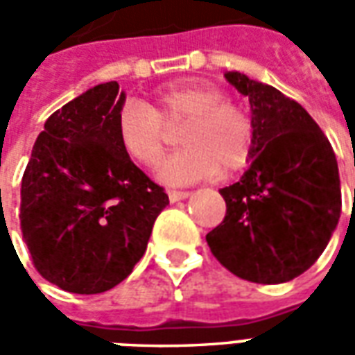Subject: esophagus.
<instances>
[{"label":"esophagus","mask_w":355,"mask_h":355,"mask_svg":"<svg viewBox=\"0 0 355 355\" xmlns=\"http://www.w3.org/2000/svg\"><path fill=\"white\" fill-rule=\"evenodd\" d=\"M167 196H169L171 203H177V201H180V200H186V198L190 196V192H178V190H169V192H167Z\"/></svg>","instance_id":"obj_1"}]
</instances>
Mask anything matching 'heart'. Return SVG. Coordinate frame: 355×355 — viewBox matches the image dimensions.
Returning a JSON list of instances; mask_svg holds the SVG:
<instances>
[{
	"mask_svg": "<svg viewBox=\"0 0 355 355\" xmlns=\"http://www.w3.org/2000/svg\"><path fill=\"white\" fill-rule=\"evenodd\" d=\"M182 148L159 171L165 184L184 186L218 175H236L253 162L257 127L241 104L218 87L171 83L144 104L127 102L116 114V139L127 157L142 167L162 163L169 129H180Z\"/></svg>",
	"mask_w": 355,
	"mask_h": 355,
	"instance_id": "b5f03b06",
	"label": "heart"
}]
</instances>
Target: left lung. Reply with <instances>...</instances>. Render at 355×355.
I'll return each instance as SVG.
<instances>
[{"label": "left lung", "instance_id": "1", "mask_svg": "<svg viewBox=\"0 0 355 355\" xmlns=\"http://www.w3.org/2000/svg\"><path fill=\"white\" fill-rule=\"evenodd\" d=\"M224 78L249 96L257 146L239 182L220 190L226 216L205 239L241 279L291 282L320 259L340 218L335 152L298 102L245 73Z\"/></svg>", "mask_w": 355, "mask_h": 355}]
</instances>
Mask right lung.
Returning <instances> with one entry per match:
<instances>
[{"label": "right lung", "instance_id": "add662e5", "mask_svg": "<svg viewBox=\"0 0 355 355\" xmlns=\"http://www.w3.org/2000/svg\"><path fill=\"white\" fill-rule=\"evenodd\" d=\"M123 102L108 81L51 114L22 177V238L35 270L68 293L96 295L123 282L169 205L117 144Z\"/></svg>", "mask_w": 355, "mask_h": 355}]
</instances>
